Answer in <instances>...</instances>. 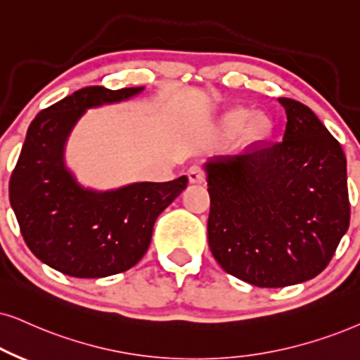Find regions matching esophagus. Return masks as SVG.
I'll list each match as a JSON object with an SVG mask.
<instances>
[{"label": "esophagus", "instance_id": "34e87169", "mask_svg": "<svg viewBox=\"0 0 360 360\" xmlns=\"http://www.w3.org/2000/svg\"><path fill=\"white\" fill-rule=\"evenodd\" d=\"M188 177H189L191 183H194V184L202 183V181H204V169H202L201 166H198V165L191 166L189 169H188Z\"/></svg>", "mask_w": 360, "mask_h": 360}]
</instances>
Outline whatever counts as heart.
I'll use <instances>...</instances> for the list:
<instances>
[{
  "label": "heart",
  "instance_id": "heart-1",
  "mask_svg": "<svg viewBox=\"0 0 360 360\" xmlns=\"http://www.w3.org/2000/svg\"><path fill=\"white\" fill-rule=\"evenodd\" d=\"M249 117H251V112L249 111H244V109H240V111H236L234 115H233V117H231V120H233V124H236V126H243V124H245V122L249 121ZM267 122L264 121V120H257L256 122H254L252 124V131L256 134H264L267 131Z\"/></svg>",
  "mask_w": 360,
  "mask_h": 360
}]
</instances>
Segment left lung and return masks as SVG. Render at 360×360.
<instances>
[{
  "label": "left lung",
  "mask_w": 360,
  "mask_h": 360,
  "mask_svg": "<svg viewBox=\"0 0 360 360\" xmlns=\"http://www.w3.org/2000/svg\"><path fill=\"white\" fill-rule=\"evenodd\" d=\"M279 103L288 115L282 141L206 162L209 248L227 274L257 288L321 274L350 219L339 141L306 104Z\"/></svg>",
  "instance_id": "1"
}]
</instances>
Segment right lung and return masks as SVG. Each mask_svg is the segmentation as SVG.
Instances as JSON below:
<instances>
[{"label": "right lung", "mask_w": 360, "mask_h": 360, "mask_svg": "<svg viewBox=\"0 0 360 360\" xmlns=\"http://www.w3.org/2000/svg\"><path fill=\"white\" fill-rule=\"evenodd\" d=\"M144 88L88 86L34 117L10 179V202L30 251L63 274L96 279L120 274L141 261L158 216L188 186L134 183L91 191L65 166V144L86 109L120 103Z\"/></svg>", "instance_id": "obj_1"}]
</instances>
